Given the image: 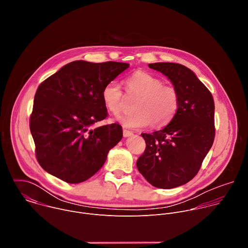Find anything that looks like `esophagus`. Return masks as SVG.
<instances>
[{
    "instance_id": "esophagus-1",
    "label": "esophagus",
    "mask_w": 248,
    "mask_h": 248,
    "mask_svg": "<svg viewBox=\"0 0 248 248\" xmlns=\"http://www.w3.org/2000/svg\"><path fill=\"white\" fill-rule=\"evenodd\" d=\"M123 134H124V137H129L131 135H133V133L127 129H124L123 130Z\"/></svg>"
}]
</instances>
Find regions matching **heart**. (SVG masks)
Returning a JSON list of instances; mask_svg holds the SVG:
<instances>
[{
    "instance_id": "b5f03b06",
    "label": "heart",
    "mask_w": 248,
    "mask_h": 248,
    "mask_svg": "<svg viewBox=\"0 0 248 248\" xmlns=\"http://www.w3.org/2000/svg\"><path fill=\"white\" fill-rule=\"evenodd\" d=\"M126 90L140 96L135 105V114L119 118L120 123L131 129L145 128L152 124L157 127L167 125L175 116L179 109L180 97L171 85L147 73L136 72L124 80ZM101 97L105 108L114 116L123 111V93L120 85L115 81L106 83Z\"/></svg>"
}]
</instances>
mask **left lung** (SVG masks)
<instances>
[{
    "mask_svg": "<svg viewBox=\"0 0 248 248\" xmlns=\"http://www.w3.org/2000/svg\"><path fill=\"white\" fill-rule=\"evenodd\" d=\"M148 66L170 80L179 93L180 104L167 126L141 134L146 149L136 166L153 186L170 189L194 178L213 145L215 105L210 91L186 66L174 62Z\"/></svg>",
    "mask_w": 248,
    "mask_h": 248,
    "instance_id": "1",
    "label": "left lung"
}]
</instances>
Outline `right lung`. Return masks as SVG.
<instances>
[{
	"instance_id": "add662e5",
	"label": "right lung",
	"mask_w": 248,
	"mask_h": 248,
	"mask_svg": "<svg viewBox=\"0 0 248 248\" xmlns=\"http://www.w3.org/2000/svg\"><path fill=\"white\" fill-rule=\"evenodd\" d=\"M126 62L75 61L44 80L34 97L30 131L40 166L67 183L95 174L123 138L118 124L92 128L107 117L101 92Z\"/></svg>"
}]
</instances>
